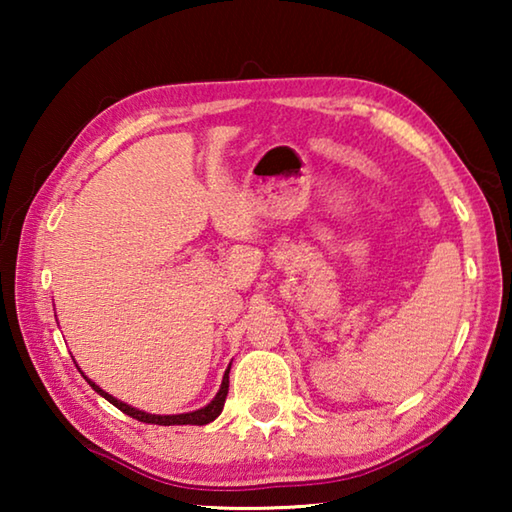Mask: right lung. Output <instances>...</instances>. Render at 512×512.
<instances>
[{"instance_id": "obj_1", "label": "right lung", "mask_w": 512, "mask_h": 512, "mask_svg": "<svg viewBox=\"0 0 512 512\" xmlns=\"http://www.w3.org/2000/svg\"><path fill=\"white\" fill-rule=\"evenodd\" d=\"M85 379H88V377H85ZM88 381H90V379H88ZM90 386H92L94 391H97L101 397H106V400H108L112 406H117L119 411H124L126 415H131V418L140 420V422L162 424V427H171V424H207V422H212V420L219 418L221 411H223L225 397H228V386H230V368L225 370L219 393H216V397H214V400H212L210 404L203 406V409H198V411L180 413V415H151V413L137 411V409H133V406L119 402V400H115V397H112V395H108L106 391H101V388H99L97 384H92V381H90Z\"/></svg>"}]
</instances>
